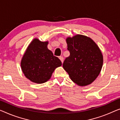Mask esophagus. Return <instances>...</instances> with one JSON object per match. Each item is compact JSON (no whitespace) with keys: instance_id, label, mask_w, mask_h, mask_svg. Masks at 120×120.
Wrapping results in <instances>:
<instances>
[{"instance_id":"1","label":"esophagus","mask_w":120,"mask_h":120,"mask_svg":"<svg viewBox=\"0 0 120 120\" xmlns=\"http://www.w3.org/2000/svg\"><path fill=\"white\" fill-rule=\"evenodd\" d=\"M59 59H60V60H61V61L62 63V62H63V61H64V58H63V57L60 56H59Z\"/></svg>"}]
</instances>
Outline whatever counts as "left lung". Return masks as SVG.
Here are the masks:
<instances>
[{
  "label": "left lung",
  "mask_w": 120,
  "mask_h": 120,
  "mask_svg": "<svg viewBox=\"0 0 120 120\" xmlns=\"http://www.w3.org/2000/svg\"><path fill=\"white\" fill-rule=\"evenodd\" d=\"M70 55L62 64L71 80L85 86L93 82L99 75L103 65L101 52L90 38L76 35L66 39Z\"/></svg>",
  "instance_id": "obj_1"
}]
</instances>
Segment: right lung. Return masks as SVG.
<instances>
[{
    "mask_svg": "<svg viewBox=\"0 0 120 120\" xmlns=\"http://www.w3.org/2000/svg\"><path fill=\"white\" fill-rule=\"evenodd\" d=\"M47 41L34 39L21 60L22 72L28 79L34 83L47 81L54 69L62 65L59 59L47 49Z\"/></svg>",
    "mask_w": 120,
    "mask_h": 120,
    "instance_id": "obj_1",
    "label": "right lung"
}]
</instances>
